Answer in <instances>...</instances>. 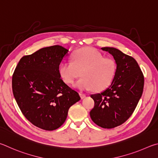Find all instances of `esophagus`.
I'll return each instance as SVG.
<instances>
[{"mask_svg": "<svg viewBox=\"0 0 158 158\" xmlns=\"http://www.w3.org/2000/svg\"><path fill=\"white\" fill-rule=\"evenodd\" d=\"M80 96H81V98H85V96H86V94H85L81 92V93H80Z\"/></svg>", "mask_w": 158, "mask_h": 158, "instance_id": "obj_1", "label": "esophagus"}]
</instances>
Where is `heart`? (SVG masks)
Segmentation results:
<instances>
[{
	"mask_svg": "<svg viewBox=\"0 0 158 158\" xmlns=\"http://www.w3.org/2000/svg\"><path fill=\"white\" fill-rule=\"evenodd\" d=\"M72 62L65 61L60 65V75L66 84L73 83L81 78L75 87L81 90L93 89L101 92L108 88L114 81L117 70V62L93 48L77 50L71 55Z\"/></svg>",
	"mask_w": 158,
	"mask_h": 158,
	"instance_id": "heart-1",
	"label": "heart"
}]
</instances>
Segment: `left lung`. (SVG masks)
<instances>
[{
    "mask_svg": "<svg viewBox=\"0 0 158 158\" xmlns=\"http://www.w3.org/2000/svg\"><path fill=\"white\" fill-rule=\"evenodd\" d=\"M111 54L117 70L111 85L101 93L92 94L94 107L89 114L96 125L113 128L128 119L142 95L144 77L133 57L111 47L101 48Z\"/></svg>",
    "mask_w": 158,
    "mask_h": 158,
    "instance_id": "1",
    "label": "left lung"
}]
</instances>
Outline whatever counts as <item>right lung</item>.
Instances as JSON below:
<instances>
[{
    "mask_svg": "<svg viewBox=\"0 0 158 158\" xmlns=\"http://www.w3.org/2000/svg\"><path fill=\"white\" fill-rule=\"evenodd\" d=\"M68 51L58 45L41 48L22 57L13 73L12 92L21 112L45 131L60 128L69 107L81 100L60 75V64Z\"/></svg>",
    "mask_w": 158,
    "mask_h": 158,
    "instance_id": "right-lung-1",
    "label": "right lung"
}]
</instances>
